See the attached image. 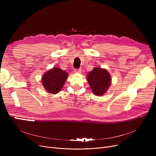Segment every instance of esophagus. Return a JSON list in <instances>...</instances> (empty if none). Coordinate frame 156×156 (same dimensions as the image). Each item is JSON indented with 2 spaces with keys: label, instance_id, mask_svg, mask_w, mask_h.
<instances>
[{
  "label": "esophagus",
  "instance_id": "esophagus-1",
  "mask_svg": "<svg viewBox=\"0 0 156 156\" xmlns=\"http://www.w3.org/2000/svg\"><path fill=\"white\" fill-rule=\"evenodd\" d=\"M74 72H75V73H81V69H74Z\"/></svg>",
  "mask_w": 156,
  "mask_h": 156
}]
</instances>
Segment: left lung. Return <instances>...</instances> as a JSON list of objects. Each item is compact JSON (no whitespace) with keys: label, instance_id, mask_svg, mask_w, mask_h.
I'll return each mask as SVG.
<instances>
[{"label":"left lung","instance_id":"left-lung-1","mask_svg":"<svg viewBox=\"0 0 156 156\" xmlns=\"http://www.w3.org/2000/svg\"><path fill=\"white\" fill-rule=\"evenodd\" d=\"M87 80L93 93L97 96L104 95L111 83V77L108 71L97 67L88 73Z\"/></svg>","mask_w":156,"mask_h":156}]
</instances>
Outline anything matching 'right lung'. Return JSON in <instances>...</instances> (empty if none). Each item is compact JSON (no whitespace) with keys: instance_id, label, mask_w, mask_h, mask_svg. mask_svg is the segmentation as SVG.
Listing matches in <instances>:
<instances>
[{"instance_id":"right-lung-1","label":"right lung","mask_w":156,"mask_h":156,"mask_svg":"<svg viewBox=\"0 0 156 156\" xmlns=\"http://www.w3.org/2000/svg\"><path fill=\"white\" fill-rule=\"evenodd\" d=\"M68 74L59 68H53L47 71L42 78V83L48 93L56 94L62 89Z\"/></svg>"}]
</instances>
